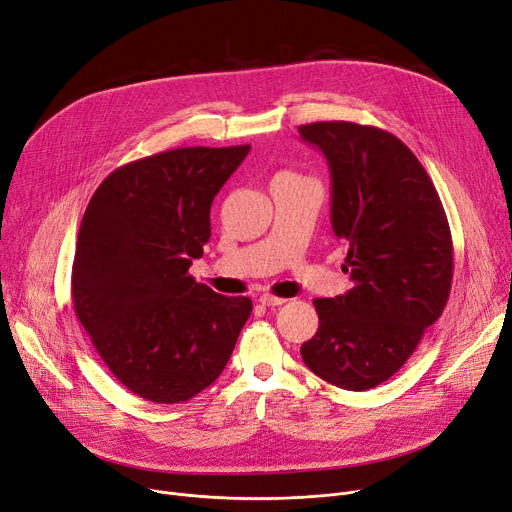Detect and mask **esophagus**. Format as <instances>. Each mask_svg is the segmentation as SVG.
Here are the masks:
<instances>
[{"instance_id":"1","label":"esophagus","mask_w":512,"mask_h":512,"mask_svg":"<svg viewBox=\"0 0 512 512\" xmlns=\"http://www.w3.org/2000/svg\"><path fill=\"white\" fill-rule=\"evenodd\" d=\"M259 303L261 305H268V307H276V305H282V303H286V299H282V297H274V295H261L259 297Z\"/></svg>"}]
</instances>
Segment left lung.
I'll return each instance as SVG.
<instances>
[{
  "instance_id": "1",
  "label": "left lung",
  "mask_w": 512,
  "mask_h": 512,
  "mask_svg": "<svg viewBox=\"0 0 512 512\" xmlns=\"http://www.w3.org/2000/svg\"><path fill=\"white\" fill-rule=\"evenodd\" d=\"M330 169V224L347 244L353 288L316 299L318 332L301 345L326 383L366 391L406 364L448 303L452 234L429 173L393 133L349 121L301 125Z\"/></svg>"
}]
</instances>
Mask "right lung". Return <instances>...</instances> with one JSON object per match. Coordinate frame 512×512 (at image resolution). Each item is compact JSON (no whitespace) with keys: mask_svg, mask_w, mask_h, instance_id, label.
Instances as JSON below:
<instances>
[{"mask_svg":"<svg viewBox=\"0 0 512 512\" xmlns=\"http://www.w3.org/2000/svg\"><path fill=\"white\" fill-rule=\"evenodd\" d=\"M251 150L173 148L110 173L73 261L77 318L108 370L154 404H180L226 368L253 303L198 284L211 203Z\"/></svg>","mask_w":512,"mask_h":512,"instance_id":"1","label":"right lung"}]
</instances>
